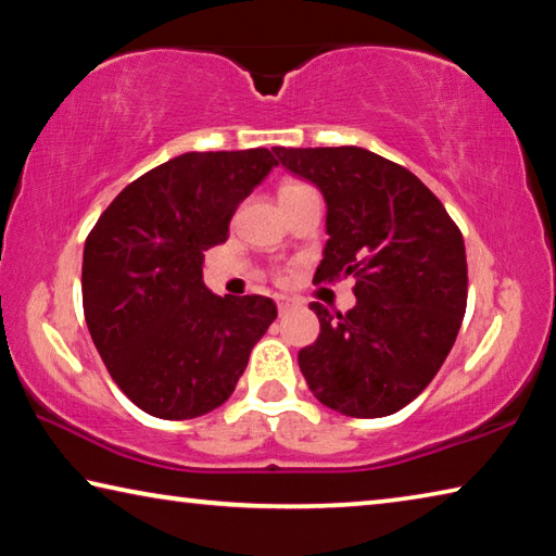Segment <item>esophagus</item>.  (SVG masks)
<instances>
[{
  "mask_svg": "<svg viewBox=\"0 0 556 556\" xmlns=\"http://www.w3.org/2000/svg\"><path fill=\"white\" fill-rule=\"evenodd\" d=\"M296 306H299V301H296V299L285 296V294H279V296H277V308H279V314H289L291 308H296Z\"/></svg>",
  "mask_w": 556,
  "mask_h": 556,
  "instance_id": "34e87169",
  "label": "esophagus"
}]
</instances>
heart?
I'll return each mask as SVG.
<instances>
[{
    "mask_svg": "<svg viewBox=\"0 0 556 556\" xmlns=\"http://www.w3.org/2000/svg\"><path fill=\"white\" fill-rule=\"evenodd\" d=\"M294 188H301V184H294V181H289V184H285V186H281V191H279V193H287V191H294Z\"/></svg>",
    "mask_w": 556,
    "mask_h": 556,
    "instance_id": "b5f03b06",
    "label": "heart"
}]
</instances>
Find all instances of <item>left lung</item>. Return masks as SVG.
<instances>
[{"mask_svg": "<svg viewBox=\"0 0 556 556\" xmlns=\"http://www.w3.org/2000/svg\"><path fill=\"white\" fill-rule=\"evenodd\" d=\"M279 164L326 201V248L314 281L355 277V306L321 324L299 368L316 400L345 417H388L419 397L466 314L464 235L407 168L361 147H277Z\"/></svg>", "mask_w": 556, "mask_h": 556, "instance_id": "obj_1", "label": "left lung"}]
</instances>
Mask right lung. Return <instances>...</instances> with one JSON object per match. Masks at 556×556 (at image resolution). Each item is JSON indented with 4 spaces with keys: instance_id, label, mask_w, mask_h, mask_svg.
Listing matches in <instances>:
<instances>
[{
    "instance_id": "add662e5",
    "label": "right lung",
    "mask_w": 556,
    "mask_h": 556,
    "mask_svg": "<svg viewBox=\"0 0 556 556\" xmlns=\"http://www.w3.org/2000/svg\"><path fill=\"white\" fill-rule=\"evenodd\" d=\"M279 162L269 149L188 152L131 181L83 250V312L112 380L159 419H193L230 397L277 318L260 294L218 296L203 257Z\"/></svg>"
}]
</instances>
